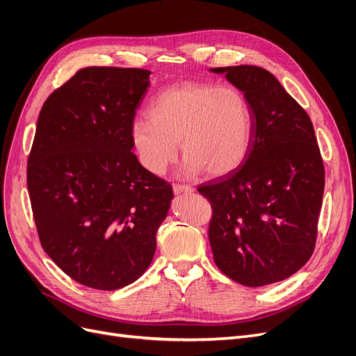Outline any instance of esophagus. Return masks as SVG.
<instances>
[{
    "label": "esophagus",
    "instance_id": "1",
    "mask_svg": "<svg viewBox=\"0 0 356 356\" xmlns=\"http://www.w3.org/2000/svg\"><path fill=\"white\" fill-rule=\"evenodd\" d=\"M193 189L191 186H185V185H180V183H175L173 185V192L176 195H180V193H188V192H192Z\"/></svg>",
    "mask_w": 356,
    "mask_h": 356
}]
</instances>
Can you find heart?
Returning <instances> with one entry per match:
<instances>
[{"label": "heart", "mask_w": 356, "mask_h": 356, "mask_svg": "<svg viewBox=\"0 0 356 356\" xmlns=\"http://www.w3.org/2000/svg\"><path fill=\"white\" fill-rule=\"evenodd\" d=\"M149 120H136L130 135L140 164L163 175L185 155L183 171L211 177L239 168L251 148L254 115L239 89L185 82L160 92L148 108Z\"/></svg>", "instance_id": "1"}]
</instances>
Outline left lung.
Returning a JSON list of instances; mask_svg holds the SVG:
<instances>
[{"instance_id":"8db88e82","label":"left lung","mask_w":356,"mask_h":356,"mask_svg":"<svg viewBox=\"0 0 356 356\" xmlns=\"http://www.w3.org/2000/svg\"><path fill=\"white\" fill-rule=\"evenodd\" d=\"M243 92L254 115L243 164L198 192L211 204L208 239L229 279L259 287L291 277L311 258L324 163L307 111L257 65L211 69Z\"/></svg>"}]
</instances>
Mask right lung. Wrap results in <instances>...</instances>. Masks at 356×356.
I'll return each instance as SVG.
<instances>
[{
    "mask_svg": "<svg viewBox=\"0 0 356 356\" xmlns=\"http://www.w3.org/2000/svg\"><path fill=\"white\" fill-rule=\"evenodd\" d=\"M149 70L85 67L47 98L28 158V191L48 257L83 286L115 291L151 264L173 200L131 152Z\"/></svg>",
    "mask_w": 356,
    "mask_h": 356,
    "instance_id": "1",
    "label": "right lung"
}]
</instances>
